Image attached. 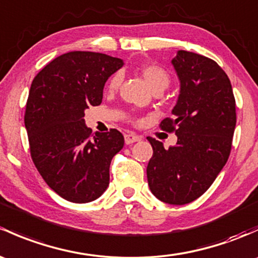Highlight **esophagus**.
<instances>
[{
  "mask_svg": "<svg viewBox=\"0 0 258 258\" xmlns=\"http://www.w3.org/2000/svg\"><path fill=\"white\" fill-rule=\"evenodd\" d=\"M138 141H141V137L132 134V132H128V134L124 135V142H126V145H132V143L138 142Z\"/></svg>",
  "mask_w": 258,
  "mask_h": 258,
  "instance_id": "1",
  "label": "esophagus"
}]
</instances>
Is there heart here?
<instances>
[{"label":"heart","instance_id":"obj_1","mask_svg":"<svg viewBox=\"0 0 258 258\" xmlns=\"http://www.w3.org/2000/svg\"><path fill=\"white\" fill-rule=\"evenodd\" d=\"M138 72H140L141 77L145 79L147 85L150 86L151 90L153 91H163L169 86L170 78L169 74L167 73V70L163 69L162 67L156 64H150L146 63L142 64L138 68ZM122 81V75L121 73H115L112 77L110 78L107 83V90L108 91H115L117 90L118 86L121 85Z\"/></svg>","mask_w":258,"mask_h":258}]
</instances>
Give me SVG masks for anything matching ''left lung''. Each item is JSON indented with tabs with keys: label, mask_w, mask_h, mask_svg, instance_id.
<instances>
[{
	"label": "left lung",
	"mask_w": 258,
	"mask_h": 258,
	"mask_svg": "<svg viewBox=\"0 0 258 258\" xmlns=\"http://www.w3.org/2000/svg\"><path fill=\"white\" fill-rule=\"evenodd\" d=\"M180 81L173 117L159 127L177 135V145L147 137L153 156L147 165L151 191L161 202L184 205L210 188L226 164L236 126L231 83L216 61L179 50L172 60Z\"/></svg>",
	"instance_id": "obj_1"
}]
</instances>
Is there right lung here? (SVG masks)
<instances>
[{"mask_svg":"<svg viewBox=\"0 0 258 258\" xmlns=\"http://www.w3.org/2000/svg\"><path fill=\"white\" fill-rule=\"evenodd\" d=\"M123 65L94 51H69L45 65L32 81L24 113L33 163L45 183L65 200L89 203L110 183V164L123 147L111 128L86 127L85 110L102 101L105 83Z\"/></svg>","mask_w":258,"mask_h":258,"instance_id":"right-lung-1","label":"right lung"}]
</instances>
